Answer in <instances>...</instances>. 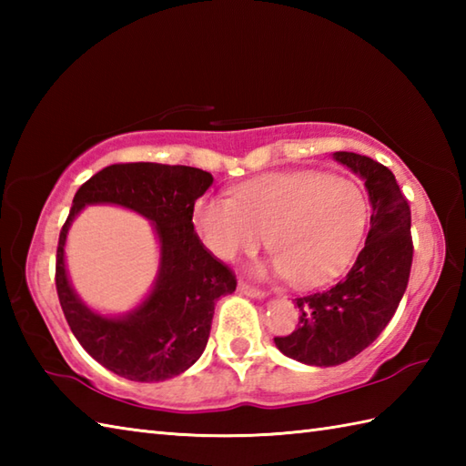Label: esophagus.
Here are the masks:
<instances>
[{
	"instance_id": "34e87169",
	"label": "esophagus",
	"mask_w": 466,
	"mask_h": 466,
	"mask_svg": "<svg viewBox=\"0 0 466 466\" xmlns=\"http://www.w3.org/2000/svg\"><path fill=\"white\" fill-rule=\"evenodd\" d=\"M238 290L244 292V294L252 296V299H264V296H266L264 290L256 289V286H252V284H248V282H240V284H238Z\"/></svg>"
}]
</instances>
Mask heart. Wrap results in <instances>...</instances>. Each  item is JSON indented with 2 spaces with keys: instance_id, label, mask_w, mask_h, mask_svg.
<instances>
[{
  "instance_id": "obj_1",
  "label": "heart",
  "mask_w": 466,
  "mask_h": 466,
  "mask_svg": "<svg viewBox=\"0 0 466 466\" xmlns=\"http://www.w3.org/2000/svg\"><path fill=\"white\" fill-rule=\"evenodd\" d=\"M362 187L349 177L314 170L270 174L236 187L234 198L208 196L192 222L216 258L234 262L266 244L272 270L316 289L349 268L369 226Z\"/></svg>"
}]
</instances>
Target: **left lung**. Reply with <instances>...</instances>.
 Masks as SVG:
<instances>
[{
    "instance_id": "obj_1",
    "label": "left lung",
    "mask_w": 466,
    "mask_h": 466,
    "mask_svg": "<svg viewBox=\"0 0 466 466\" xmlns=\"http://www.w3.org/2000/svg\"><path fill=\"white\" fill-rule=\"evenodd\" d=\"M359 174L372 206L364 248L340 282L296 299L299 329L276 336L282 354L312 366H336L372 344L397 312L412 266L410 206L397 177L369 156L334 152Z\"/></svg>"
}]
</instances>
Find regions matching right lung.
Masks as SVG:
<instances>
[{
	"instance_id": "add662e5",
	"label": "right lung",
	"mask_w": 466,
	"mask_h": 466,
	"mask_svg": "<svg viewBox=\"0 0 466 466\" xmlns=\"http://www.w3.org/2000/svg\"><path fill=\"white\" fill-rule=\"evenodd\" d=\"M212 182V174L200 167L112 164L94 174L74 196L57 242V299L77 342L117 376L160 382L190 369L208 344L216 300L236 290L234 272L206 248L192 224L194 202ZM87 203L130 207L155 222L161 240L155 290L137 309L117 319L87 309L66 280L65 236Z\"/></svg>"
}]
</instances>
